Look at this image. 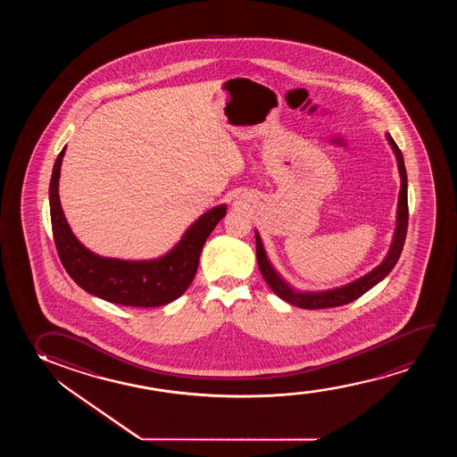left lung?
Instances as JSON below:
<instances>
[{"label": "left lung", "mask_w": 457, "mask_h": 457, "mask_svg": "<svg viewBox=\"0 0 457 457\" xmlns=\"http://www.w3.org/2000/svg\"><path fill=\"white\" fill-rule=\"evenodd\" d=\"M386 137H387L388 144L392 146L395 156H396L401 178V190L400 195H398V209H396V228H395L394 240L390 245L387 256L376 269L371 270L370 273L359 278L356 281L346 284V286L331 288V290H323V292H303V290H296L288 282L284 281L281 275L273 269V265L270 263L267 253H265V248H263L261 236L256 231V256L259 270H261L263 279L269 284L270 288L282 300L287 301L294 306L301 307V309H328V307L344 306L351 301L357 300L359 296H362L365 292H369L370 288L375 287L376 284L381 282L398 262L401 251L404 246V240H406L407 221H409L407 175L404 159H403L398 145L395 144V140L390 134H386Z\"/></svg>", "instance_id": "obj_1"}]
</instances>
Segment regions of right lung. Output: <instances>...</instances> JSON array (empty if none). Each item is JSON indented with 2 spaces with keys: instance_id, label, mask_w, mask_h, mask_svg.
<instances>
[{
  "instance_id": "1",
  "label": "right lung",
  "mask_w": 457,
  "mask_h": 457,
  "mask_svg": "<svg viewBox=\"0 0 457 457\" xmlns=\"http://www.w3.org/2000/svg\"><path fill=\"white\" fill-rule=\"evenodd\" d=\"M65 146L50 182V213L57 254L70 278L87 294L113 304L157 307L179 298L194 281L203 246L226 215V204L209 209L188 226L171 250L150 261H123L87 250L70 229L59 200V178Z\"/></svg>"
}]
</instances>
